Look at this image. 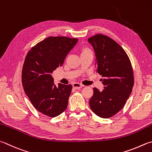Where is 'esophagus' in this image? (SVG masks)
<instances>
[{
	"mask_svg": "<svg viewBox=\"0 0 152 152\" xmlns=\"http://www.w3.org/2000/svg\"><path fill=\"white\" fill-rule=\"evenodd\" d=\"M72 86L75 89H79V88H81L82 87V85L80 83H78V82H75V83L72 84Z\"/></svg>",
	"mask_w": 152,
	"mask_h": 152,
	"instance_id": "esophagus-1",
	"label": "esophagus"
}]
</instances>
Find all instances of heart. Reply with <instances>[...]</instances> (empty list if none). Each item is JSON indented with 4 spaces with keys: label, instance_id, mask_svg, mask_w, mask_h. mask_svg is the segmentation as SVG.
Wrapping results in <instances>:
<instances>
[{
    "label": "heart",
    "instance_id": "heart-1",
    "mask_svg": "<svg viewBox=\"0 0 152 152\" xmlns=\"http://www.w3.org/2000/svg\"><path fill=\"white\" fill-rule=\"evenodd\" d=\"M86 51H90V50H88V48H85V49H84V50L82 51V52H86Z\"/></svg>",
    "mask_w": 152,
    "mask_h": 152
}]
</instances>
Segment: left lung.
Returning <instances> with one entry per match:
<instances>
[{
    "mask_svg": "<svg viewBox=\"0 0 152 152\" xmlns=\"http://www.w3.org/2000/svg\"><path fill=\"white\" fill-rule=\"evenodd\" d=\"M96 54V72L103 77L104 89L94 88L89 101L92 112L99 117L109 118L125 105L134 86L131 62L122 46L111 38L96 34L88 38Z\"/></svg>",
    "mask_w": 152,
    "mask_h": 152,
    "instance_id": "obj_1",
    "label": "left lung"
}]
</instances>
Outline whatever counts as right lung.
<instances>
[{
    "label": "right lung",
    "mask_w": 152,
    "mask_h": 152,
    "mask_svg": "<svg viewBox=\"0 0 152 152\" xmlns=\"http://www.w3.org/2000/svg\"><path fill=\"white\" fill-rule=\"evenodd\" d=\"M77 38L50 37L28 51L22 72V83L26 96L38 111L54 118L66 109L72 85L56 86L51 74L62 66L78 42Z\"/></svg>",
    "instance_id": "right-lung-1"
}]
</instances>
